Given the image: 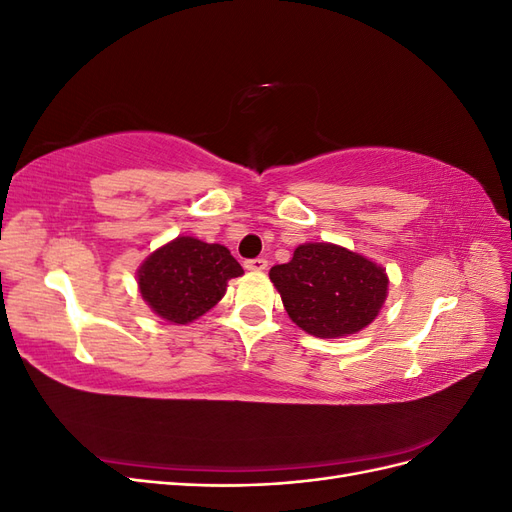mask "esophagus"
I'll return each mask as SVG.
<instances>
[{"instance_id": "34e87169", "label": "esophagus", "mask_w": 512, "mask_h": 512, "mask_svg": "<svg viewBox=\"0 0 512 512\" xmlns=\"http://www.w3.org/2000/svg\"><path fill=\"white\" fill-rule=\"evenodd\" d=\"M267 267H269V260H267V258L245 260V269H247V271H265Z\"/></svg>"}]
</instances>
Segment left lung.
Listing matches in <instances>:
<instances>
[{
    "mask_svg": "<svg viewBox=\"0 0 512 512\" xmlns=\"http://www.w3.org/2000/svg\"><path fill=\"white\" fill-rule=\"evenodd\" d=\"M290 320L320 339L348 337L376 320L389 275L371 258L335 243H303L269 271Z\"/></svg>",
    "mask_w": 512,
    "mask_h": 512,
    "instance_id": "8db88e82",
    "label": "left lung"
}]
</instances>
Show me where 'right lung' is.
Here are the masks:
<instances>
[{
	"label": "right lung",
	"mask_w": 512,
	"mask_h": 512,
	"mask_svg": "<svg viewBox=\"0 0 512 512\" xmlns=\"http://www.w3.org/2000/svg\"><path fill=\"white\" fill-rule=\"evenodd\" d=\"M239 275L243 269L228 247L179 235L141 262L136 284L153 314L170 324H190L218 305Z\"/></svg>",
	"instance_id": "1"
}]
</instances>
